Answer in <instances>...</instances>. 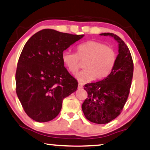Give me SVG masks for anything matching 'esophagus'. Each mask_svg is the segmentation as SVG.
Returning <instances> with one entry per match:
<instances>
[{
    "mask_svg": "<svg viewBox=\"0 0 150 150\" xmlns=\"http://www.w3.org/2000/svg\"><path fill=\"white\" fill-rule=\"evenodd\" d=\"M82 88H83V85L81 84V83H78V89H82Z\"/></svg>",
    "mask_w": 150,
    "mask_h": 150,
    "instance_id": "34e87169",
    "label": "esophagus"
}]
</instances>
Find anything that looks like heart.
Instances as JSON below:
<instances>
[{
	"instance_id": "obj_1",
	"label": "heart",
	"mask_w": 150,
	"mask_h": 150,
	"mask_svg": "<svg viewBox=\"0 0 150 150\" xmlns=\"http://www.w3.org/2000/svg\"><path fill=\"white\" fill-rule=\"evenodd\" d=\"M62 60L72 74L77 72L80 62H84V70L76 74L80 83L92 80H103L111 72L117 61V54L112 47L96 41H88L78 45L76 54L68 50L62 54Z\"/></svg>"
}]
</instances>
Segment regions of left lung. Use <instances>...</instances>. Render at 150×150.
<instances>
[{"label": "left lung", "mask_w": 150, "mask_h": 150, "mask_svg": "<svg viewBox=\"0 0 150 150\" xmlns=\"http://www.w3.org/2000/svg\"><path fill=\"white\" fill-rule=\"evenodd\" d=\"M110 36L118 43L119 54L115 66L107 77L100 81L84 85L88 96L82 105L86 118L96 124H106L120 115L129 94L133 73V64L129 50L118 36Z\"/></svg>", "instance_id": "8db88e82"}]
</instances>
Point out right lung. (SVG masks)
<instances>
[{
	"mask_svg": "<svg viewBox=\"0 0 150 150\" xmlns=\"http://www.w3.org/2000/svg\"><path fill=\"white\" fill-rule=\"evenodd\" d=\"M84 36L45 29L25 43L17 64L16 92L25 112L34 121L54 119L63 99L76 91L78 82L64 67L62 54Z\"/></svg>",
	"mask_w": 150,
	"mask_h": 150,
	"instance_id": "1",
	"label": "right lung"
}]
</instances>
